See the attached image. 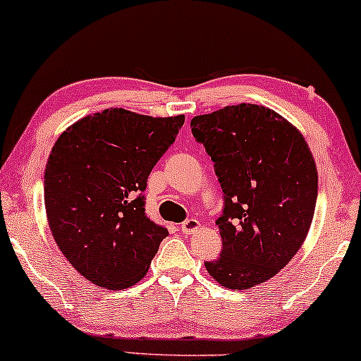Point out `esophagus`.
<instances>
[{
    "instance_id": "34e87169",
    "label": "esophagus",
    "mask_w": 361,
    "mask_h": 361,
    "mask_svg": "<svg viewBox=\"0 0 361 361\" xmlns=\"http://www.w3.org/2000/svg\"><path fill=\"white\" fill-rule=\"evenodd\" d=\"M200 228V221L199 220H195V219H189V220H185L184 224L180 225V230H182V233L184 235H192V233H195L197 230Z\"/></svg>"
}]
</instances>
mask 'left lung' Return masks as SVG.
<instances>
[{
  "label": "left lung",
  "instance_id": "left-lung-1",
  "mask_svg": "<svg viewBox=\"0 0 361 361\" xmlns=\"http://www.w3.org/2000/svg\"><path fill=\"white\" fill-rule=\"evenodd\" d=\"M224 190L221 255L205 268L228 289L279 273L302 246L317 200V167L298 128L266 106L240 103L194 116Z\"/></svg>",
  "mask_w": 361,
  "mask_h": 361
}]
</instances>
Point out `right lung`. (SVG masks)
I'll use <instances>...</instances> for the list:
<instances>
[{"instance_id":"1","label":"right lung","mask_w":361,"mask_h":361,"mask_svg":"<svg viewBox=\"0 0 361 361\" xmlns=\"http://www.w3.org/2000/svg\"><path fill=\"white\" fill-rule=\"evenodd\" d=\"M185 116L152 118L110 108L59 136L44 172L52 236L90 283L126 289L145 278L167 230L147 219V176Z\"/></svg>"}]
</instances>
